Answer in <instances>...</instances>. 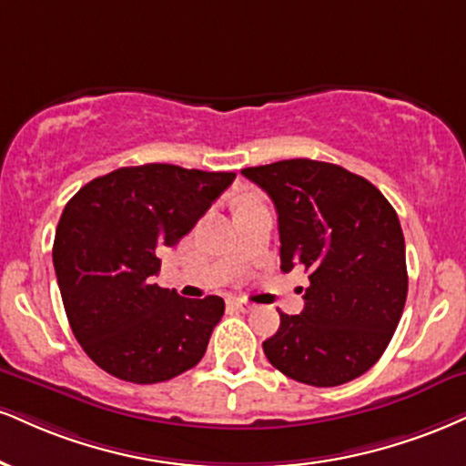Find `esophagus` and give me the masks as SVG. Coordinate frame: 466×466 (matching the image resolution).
<instances>
[{
	"label": "esophagus",
	"instance_id": "esophagus-1",
	"mask_svg": "<svg viewBox=\"0 0 466 466\" xmlns=\"http://www.w3.org/2000/svg\"><path fill=\"white\" fill-rule=\"evenodd\" d=\"M229 306L237 308L238 312H251L256 308L254 304H249V301H245V299H232V301H229Z\"/></svg>",
	"mask_w": 466,
	"mask_h": 466
}]
</instances>
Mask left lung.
<instances>
[{
    "label": "left lung",
    "mask_w": 466,
    "mask_h": 466,
    "mask_svg": "<svg viewBox=\"0 0 466 466\" xmlns=\"http://www.w3.org/2000/svg\"><path fill=\"white\" fill-rule=\"evenodd\" d=\"M278 210L282 271L304 267L299 315L279 312L262 343L287 378L339 386L367 373L393 339L408 295L406 243L389 199L369 179L310 158L249 167Z\"/></svg>",
    "instance_id": "obj_1"
}]
</instances>
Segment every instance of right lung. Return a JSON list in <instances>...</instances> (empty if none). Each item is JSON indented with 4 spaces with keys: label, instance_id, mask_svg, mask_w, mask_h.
<instances>
[{
    "label": "right lung",
    "instance_id": "1",
    "mask_svg": "<svg viewBox=\"0 0 466 466\" xmlns=\"http://www.w3.org/2000/svg\"><path fill=\"white\" fill-rule=\"evenodd\" d=\"M237 173L176 165L121 167L65 206L54 268L77 343L106 373L167 382L206 354L221 297L187 299L151 284L160 254L188 234Z\"/></svg>",
    "mask_w": 466,
    "mask_h": 466
}]
</instances>
